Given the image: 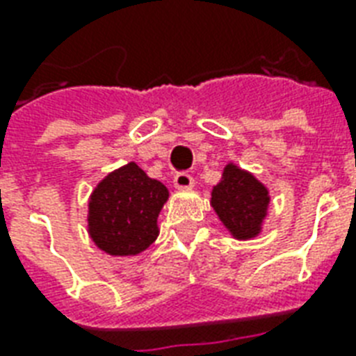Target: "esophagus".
Returning <instances> with one entry per match:
<instances>
[{
    "label": "esophagus",
    "mask_w": 356,
    "mask_h": 356,
    "mask_svg": "<svg viewBox=\"0 0 356 356\" xmlns=\"http://www.w3.org/2000/svg\"><path fill=\"white\" fill-rule=\"evenodd\" d=\"M173 184H175L177 188H192V186H194V179H192V175H188V173L179 172L177 175L173 177Z\"/></svg>",
    "instance_id": "esophagus-1"
}]
</instances>
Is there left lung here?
<instances>
[{
    "label": "left lung",
    "mask_w": 356,
    "mask_h": 356,
    "mask_svg": "<svg viewBox=\"0 0 356 356\" xmlns=\"http://www.w3.org/2000/svg\"><path fill=\"white\" fill-rule=\"evenodd\" d=\"M268 192L251 173L229 164L220 184L212 190V207L225 227L236 238H251L259 233L266 216Z\"/></svg>",
    "instance_id": "left-lung-1"
}]
</instances>
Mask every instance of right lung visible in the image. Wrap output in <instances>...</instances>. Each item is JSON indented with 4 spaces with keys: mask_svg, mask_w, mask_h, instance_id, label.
<instances>
[{
    "mask_svg": "<svg viewBox=\"0 0 356 356\" xmlns=\"http://www.w3.org/2000/svg\"><path fill=\"white\" fill-rule=\"evenodd\" d=\"M168 200L166 186L134 162L97 184L90 200V236L111 254H136L155 242L156 218Z\"/></svg>",
    "mask_w": 356,
    "mask_h": 356,
    "instance_id": "add662e5",
    "label": "right lung"
}]
</instances>
